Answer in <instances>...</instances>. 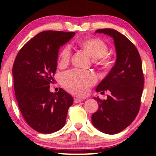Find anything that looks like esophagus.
<instances>
[{
  "mask_svg": "<svg viewBox=\"0 0 156 156\" xmlns=\"http://www.w3.org/2000/svg\"><path fill=\"white\" fill-rule=\"evenodd\" d=\"M82 99L81 98H74V103H79V102H81L82 101Z\"/></svg>",
  "mask_w": 156,
  "mask_h": 156,
  "instance_id": "obj_1",
  "label": "esophagus"
}]
</instances>
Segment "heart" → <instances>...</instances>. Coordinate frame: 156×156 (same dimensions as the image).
<instances>
[{"label":"heart","mask_w":156,"mask_h":156,"mask_svg":"<svg viewBox=\"0 0 156 156\" xmlns=\"http://www.w3.org/2000/svg\"><path fill=\"white\" fill-rule=\"evenodd\" d=\"M79 46L87 53L93 59L101 57L100 63L104 67L110 65L109 59L106 57L108 52V46L105 42L99 38H90L79 42ZM71 57V50L69 46H66L59 54V65L65 66L69 63ZM64 87L73 94L83 96L88 92L89 87L97 82V77L93 73L80 70H72L63 74L61 77Z\"/></svg>","instance_id":"heart-1"}]
</instances>
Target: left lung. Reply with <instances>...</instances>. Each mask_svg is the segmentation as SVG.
Returning <instances> with one entry per match:
<instances>
[{
    "label": "left lung",
    "instance_id": "8db88e82",
    "mask_svg": "<svg viewBox=\"0 0 156 156\" xmlns=\"http://www.w3.org/2000/svg\"><path fill=\"white\" fill-rule=\"evenodd\" d=\"M95 33L113 38L116 59L109 73L96 88L97 92L109 91L110 95L104 101L94 97L99 108L91 116V122L104 133L116 134L129 126L139 111L144 84L141 59L135 45L117 30L99 29Z\"/></svg>",
    "mask_w": 156,
    "mask_h": 156
}]
</instances>
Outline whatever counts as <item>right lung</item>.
I'll list each match as a JSON object with an SVG mask.
<instances>
[{
    "mask_svg": "<svg viewBox=\"0 0 156 156\" xmlns=\"http://www.w3.org/2000/svg\"><path fill=\"white\" fill-rule=\"evenodd\" d=\"M75 35L74 32L43 31L19 51L12 67L16 98L23 118L41 133L59 131L66 123L73 97L62 89L50 91L55 82L59 50Z\"/></svg>",
    "mask_w": 156,
    "mask_h": 156,
    "instance_id": "1",
    "label": "right lung"
}]
</instances>
